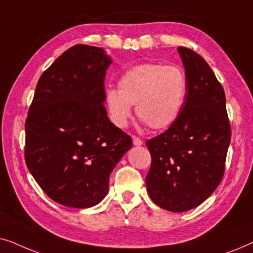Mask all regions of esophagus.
Returning a JSON list of instances; mask_svg holds the SVG:
<instances>
[{
  "label": "esophagus",
  "instance_id": "1",
  "mask_svg": "<svg viewBox=\"0 0 253 253\" xmlns=\"http://www.w3.org/2000/svg\"><path fill=\"white\" fill-rule=\"evenodd\" d=\"M132 143H133L134 146H141V145H143V140H141L140 138L133 136L132 137Z\"/></svg>",
  "mask_w": 253,
  "mask_h": 253
}]
</instances>
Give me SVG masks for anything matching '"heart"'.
I'll list each match as a JSON object with an SVG mask.
<instances>
[{"label":"heart","mask_w":253,"mask_h":253,"mask_svg":"<svg viewBox=\"0 0 253 253\" xmlns=\"http://www.w3.org/2000/svg\"><path fill=\"white\" fill-rule=\"evenodd\" d=\"M188 94L185 72L177 65L144 63L127 70L120 78L117 89L106 93L109 120L126 127L136 114L151 129L165 130L177 121Z\"/></svg>","instance_id":"heart-1"}]
</instances>
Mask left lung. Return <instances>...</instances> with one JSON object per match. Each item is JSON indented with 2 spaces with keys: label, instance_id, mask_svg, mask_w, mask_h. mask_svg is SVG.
Listing matches in <instances>:
<instances>
[{
  "label": "left lung",
  "instance_id": "left-lung-1",
  "mask_svg": "<svg viewBox=\"0 0 253 253\" xmlns=\"http://www.w3.org/2000/svg\"><path fill=\"white\" fill-rule=\"evenodd\" d=\"M188 94L176 122L146 141L152 165L146 176L151 199L169 212H185L205 202L224 172L231 130L222 86L207 62L177 48Z\"/></svg>",
  "mask_w": 253,
  "mask_h": 253
}]
</instances>
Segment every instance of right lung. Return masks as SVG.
<instances>
[{"instance_id": "obj_1", "label": "right lung", "mask_w": 253, "mask_h": 253, "mask_svg": "<svg viewBox=\"0 0 253 253\" xmlns=\"http://www.w3.org/2000/svg\"><path fill=\"white\" fill-rule=\"evenodd\" d=\"M110 64L102 48L76 44L37 84L25 123V161L40 188L61 205H98L114 168L132 146L105 108Z\"/></svg>"}]
</instances>
